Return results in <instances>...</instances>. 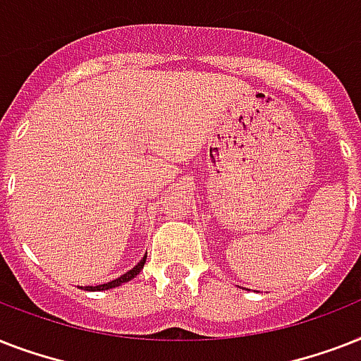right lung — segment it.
I'll return each mask as SVG.
<instances>
[{
  "instance_id": "right-lung-1",
  "label": "right lung",
  "mask_w": 361,
  "mask_h": 361,
  "mask_svg": "<svg viewBox=\"0 0 361 361\" xmlns=\"http://www.w3.org/2000/svg\"><path fill=\"white\" fill-rule=\"evenodd\" d=\"M146 258L147 255H144L142 257V260L138 264H136L135 268L129 269V271H125L121 277H118V279L110 281V283H104V285H97V286H80V288H84V290H90V292H99V290H110V288H116V286L123 285V283H127V281L135 279L136 275L140 274V269L144 268V264H146Z\"/></svg>"
}]
</instances>
